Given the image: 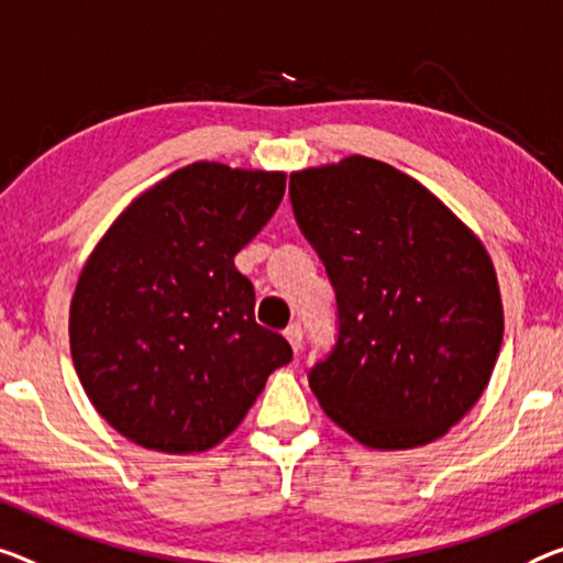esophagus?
Segmentation results:
<instances>
[{
	"instance_id": "esophagus-1",
	"label": "esophagus",
	"mask_w": 563,
	"mask_h": 563,
	"mask_svg": "<svg viewBox=\"0 0 563 563\" xmlns=\"http://www.w3.org/2000/svg\"><path fill=\"white\" fill-rule=\"evenodd\" d=\"M284 336H287V342L291 344L294 352H299L301 344H305V332H301V324H289Z\"/></svg>"
}]
</instances>
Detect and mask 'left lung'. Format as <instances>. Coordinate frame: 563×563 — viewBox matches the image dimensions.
<instances>
[{
    "instance_id": "left-lung-1",
    "label": "left lung",
    "mask_w": 563,
    "mask_h": 563,
    "mask_svg": "<svg viewBox=\"0 0 563 563\" xmlns=\"http://www.w3.org/2000/svg\"><path fill=\"white\" fill-rule=\"evenodd\" d=\"M289 196L340 311L336 344L309 369L322 410L377 451L443 438L504 342L486 246L426 186L365 155L291 173Z\"/></svg>"
}]
</instances>
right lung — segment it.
<instances>
[{"label": "right lung", "instance_id": "add662e5", "mask_svg": "<svg viewBox=\"0 0 563 563\" xmlns=\"http://www.w3.org/2000/svg\"><path fill=\"white\" fill-rule=\"evenodd\" d=\"M282 170L198 161L141 194L82 266L70 305L77 377L120 435L151 451H209L291 360L256 324L233 256L279 209Z\"/></svg>", "mask_w": 563, "mask_h": 563}]
</instances>
